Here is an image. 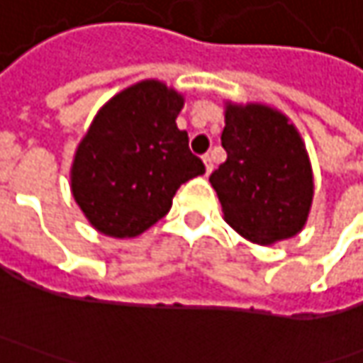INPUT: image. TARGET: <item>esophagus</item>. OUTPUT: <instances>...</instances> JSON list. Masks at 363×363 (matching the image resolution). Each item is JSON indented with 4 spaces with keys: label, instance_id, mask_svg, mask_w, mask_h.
Listing matches in <instances>:
<instances>
[{
    "label": "esophagus",
    "instance_id": "34e87169",
    "mask_svg": "<svg viewBox=\"0 0 363 363\" xmlns=\"http://www.w3.org/2000/svg\"><path fill=\"white\" fill-rule=\"evenodd\" d=\"M202 160H203V165H206V174H210V172L214 169V163H212V155H210V153H206Z\"/></svg>",
    "mask_w": 363,
    "mask_h": 363
}]
</instances>
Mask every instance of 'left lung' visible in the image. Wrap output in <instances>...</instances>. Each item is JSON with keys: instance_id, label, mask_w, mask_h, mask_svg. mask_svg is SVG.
Wrapping results in <instances>:
<instances>
[{"instance_id": "obj_1", "label": "left lung", "mask_w": 363, "mask_h": 363, "mask_svg": "<svg viewBox=\"0 0 363 363\" xmlns=\"http://www.w3.org/2000/svg\"><path fill=\"white\" fill-rule=\"evenodd\" d=\"M226 161L210 175L224 218L258 244L295 236L313 200V174L297 129L264 105H228Z\"/></svg>"}]
</instances>
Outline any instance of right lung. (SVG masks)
Returning <instances> with one entry per match:
<instances>
[{
    "label": "right lung",
    "instance_id": "right-lung-1",
    "mask_svg": "<svg viewBox=\"0 0 363 363\" xmlns=\"http://www.w3.org/2000/svg\"><path fill=\"white\" fill-rule=\"evenodd\" d=\"M182 106L174 89L143 80L99 111L72 163V196L96 230L145 232L169 212L177 188L206 172L175 125Z\"/></svg>",
    "mask_w": 363,
    "mask_h": 363
}]
</instances>
